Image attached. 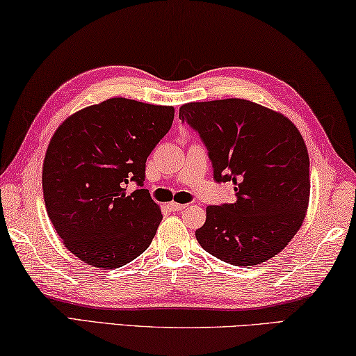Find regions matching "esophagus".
Instances as JSON below:
<instances>
[{
    "label": "esophagus",
    "mask_w": 356,
    "mask_h": 356,
    "mask_svg": "<svg viewBox=\"0 0 356 356\" xmlns=\"http://www.w3.org/2000/svg\"><path fill=\"white\" fill-rule=\"evenodd\" d=\"M188 204H183V203H177V202H170L168 203V208H170L172 211H181L184 209Z\"/></svg>",
    "instance_id": "1"
}]
</instances>
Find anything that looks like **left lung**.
<instances>
[{
    "label": "left lung",
    "instance_id": "1",
    "mask_svg": "<svg viewBox=\"0 0 356 356\" xmlns=\"http://www.w3.org/2000/svg\"><path fill=\"white\" fill-rule=\"evenodd\" d=\"M179 120L200 134L214 179L234 184L236 202L207 208L197 241L233 266L275 257L300 229L309 203V156L288 117L242 98L186 103Z\"/></svg>",
    "mask_w": 356,
    "mask_h": 356
}]
</instances>
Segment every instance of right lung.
<instances>
[{"mask_svg":"<svg viewBox=\"0 0 356 356\" xmlns=\"http://www.w3.org/2000/svg\"><path fill=\"white\" fill-rule=\"evenodd\" d=\"M173 106L109 98L74 112L56 129L43 161L49 220L74 257L117 269L147 250L162 214L143 186L145 162L172 127Z\"/></svg>","mask_w":356,"mask_h":356,"instance_id":"obj_1","label":"right lung"}]
</instances>
